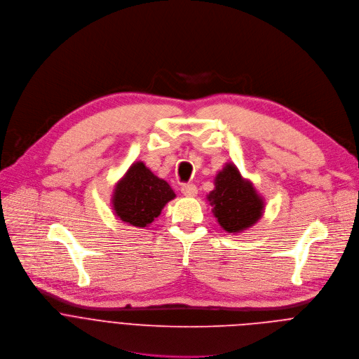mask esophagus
I'll use <instances>...</instances> for the list:
<instances>
[{"label": "esophagus", "instance_id": "1", "mask_svg": "<svg viewBox=\"0 0 359 359\" xmlns=\"http://www.w3.org/2000/svg\"><path fill=\"white\" fill-rule=\"evenodd\" d=\"M181 192L185 196H195L198 194V188L194 184H182L181 185Z\"/></svg>", "mask_w": 359, "mask_h": 359}]
</instances>
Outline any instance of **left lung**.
I'll use <instances>...</instances> for the list:
<instances>
[{
  "label": "left lung",
  "mask_w": 359,
  "mask_h": 359,
  "mask_svg": "<svg viewBox=\"0 0 359 359\" xmlns=\"http://www.w3.org/2000/svg\"><path fill=\"white\" fill-rule=\"evenodd\" d=\"M215 217L228 232L243 231L262 217L263 201L238 168L228 164L215 180V189L208 195Z\"/></svg>",
  "instance_id": "8db88e82"
}]
</instances>
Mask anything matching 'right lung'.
I'll use <instances>...</instances> for the list:
<instances>
[{"instance_id":"1","label":"right lung","mask_w":359,"mask_h":359,"mask_svg":"<svg viewBox=\"0 0 359 359\" xmlns=\"http://www.w3.org/2000/svg\"><path fill=\"white\" fill-rule=\"evenodd\" d=\"M174 196L168 182L157 178L142 163H135L117 184L113 205L123 222L146 228Z\"/></svg>"}]
</instances>
